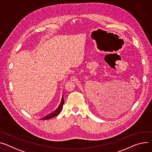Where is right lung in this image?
<instances>
[{
  "label": "right lung",
  "mask_w": 152,
  "mask_h": 152,
  "mask_svg": "<svg viewBox=\"0 0 152 152\" xmlns=\"http://www.w3.org/2000/svg\"><path fill=\"white\" fill-rule=\"evenodd\" d=\"M64 97L62 96L61 102L59 106L58 107V108L56 110H55L54 112H52L51 113L48 115L46 116L45 117L42 118V119H43V120H47V119H51V118H53V117H55V116H56L57 115H58L60 113L61 110H62V108L63 105H64Z\"/></svg>",
  "instance_id": "add662e5"
}]
</instances>
